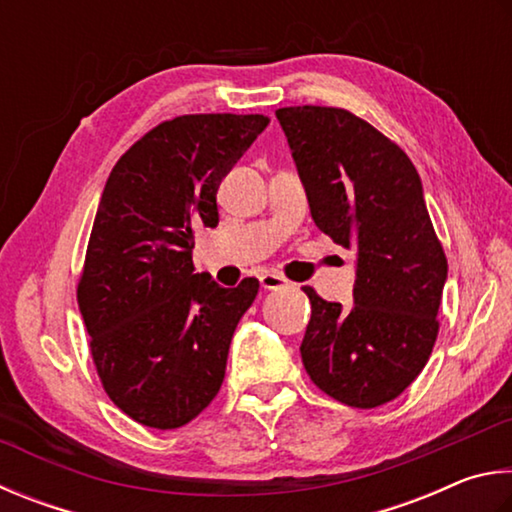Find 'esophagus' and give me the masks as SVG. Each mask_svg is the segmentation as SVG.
Returning <instances> with one entry per match:
<instances>
[{
    "label": "esophagus",
    "mask_w": 512,
    "mask_h": 512,
    "mask_svg": "<svg viewBox=\"0 0 512 512\" xmlns=\"http://www.w3.org/2000/svg\"><path fill=\"white\" fill-rule=\"evenodd\" d=\"M285 285H288V279H285V276H281V274H276V272H265L261 276V288L263 290H281V288H285Z\"/></svg>",
    "instance_id": "34e87169"
}]
</instances>
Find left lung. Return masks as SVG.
<instances>
[{
  "label": "left lung",
  "mask_w": 512,
  "mask_h": 512,
  "mask_svg": "<svg viewBox=\"0 0 512 512\" xmlns=\"http://www.w3.org/2000/svg\"><path fill=\"white\" fill-rule=\"evenodd\" d=\"M312 220L357 249L353 308L308 294L301 344L310 380L348 407L398 398L432 355L447 258L418 170L398 143L342 107L276 110Z\"/></svg>",
  "instance_id": "left-lung-1"
}]
</instances>
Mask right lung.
Here are the masks:
<instances>
[{
    "instance_id": "add662e5",
    "label": "right lung",
    "mask_w": 512,
    "mask_h": 512,
    "mask_svg": "<svg viewBox=\"0 0 512 512\" xmlns=\"http://www.w3.org/2000/svg\"><path fill=\"white\" fill-rule=\"evenodd\" d=\"M270 119L184 114L116 161L89 236L78 308L107 396L132 420L175 429L218 396L229 344L258 281L193 274L195 227L218 224V186Z\"/></svg>"
}]
</instances>
